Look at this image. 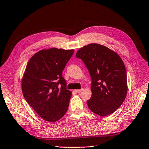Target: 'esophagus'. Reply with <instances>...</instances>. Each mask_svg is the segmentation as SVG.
<instances>
[{"mask_svg": "<svg viewBox=\"0 0 149 149\" xmlns=\"http://www.w3.org/2000/svg\"><path fill=\"white\" fill-rule=\"evenodd\" d=\"M82 90H83V88L80 89V90H75V91L77 92V93H80L81 91H82Z\"/></svg>", "mask_w": 149, "mask_h": 149, "instance_id": "1", "label": "esophagus"}]
</instances>
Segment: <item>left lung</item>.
<instances>
[{
    "instance_id": "obj_1",
    "label": "left lung",
    "mask_w": 149,
    "mask_h": 149,
    "mask_svg": "<svg viewBox=\"0 0 149 149\" xmlns=\"http://www.w3.org/2000/svg\"><path fill=\"white\" fill-rule=\"evenodd\" d=\"M76 57L82 60L92 80V95L87 102L88 108L101 116L113 113L124 101L128 90L121 58L114 51L98 44L80 48Z\"/></svg>"
}]
</instances>
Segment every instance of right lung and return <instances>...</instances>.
Wrapping results in <instances>:
<instances>
[{
  "label": "right lung",
  "mask_w": 149,
  "mask_h": 149,
  "mask_svg": "<svg viewBox=\"0 0 149 149\" xmlns=\"http://www.w3.org/2000/svg\"><path fill=\"white\" fill-rule=\"evenodd\" d=\"M74 52L56 48L42 49L27 63L22 79L24 97L47 121H57L67 111L72 93L67 90L62 74Z\"/></svg>",
  "instance_id": "obj_1"
}]
</instances>
